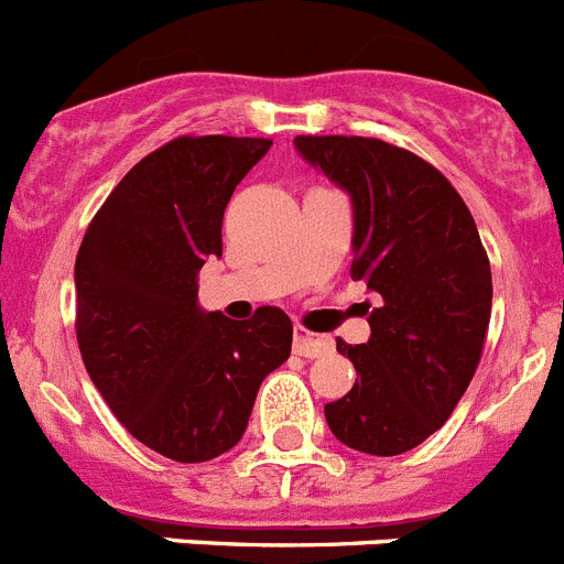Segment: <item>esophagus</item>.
Listing matches in <instances>:
<instances>
[{
	"label": "esophagus",
	"instance_id": "obj_1",
	"mask_svg": "<svg viewBox=\"0 0 564 564\" xmlns=\"http://www.w3.org/2000/svg\"><path fill=\"white\" fill-rule=\"evenodd\" d=\"M332 348V339L319 337V334H308L306 328L297 326L294 328V354H301V357L314 359L319 354H326Z\"/></svg>",
	"mask_w": 564,
	"mask_h": 564
}]
</instances>
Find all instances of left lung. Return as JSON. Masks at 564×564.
<instances>
[{"mask_svg": "<svg viewBox=\"0 0 564 564\" xmlns=\"http://www.w3.org/2000/svg\"><path fill=\"white\" fill-rule=\"evenodd\" d=\"M294 149L351 196V275L368 283L370 337L337 339L357 370L326 404L337 441L402 455L453 415L484 351L491 270L469 207L430 162L373 137H294Z\"/></svg>", "mask_w": 564, "mask_h": 564, "instance_id": "obj_1", "label": "left lung"}]
</instances>
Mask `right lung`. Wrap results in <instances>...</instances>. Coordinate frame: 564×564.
Masks as SVG:
<instances>
[{
	"label": "right lung",
	"mask_w": 564,
	"mask_h": 564,
	"mask_svg": "<svg viewBox=\"0 0 564 564\" xmlns=\"http://www.w3.org/2000/svg\"><path fill=\"white\" fill-rule=\"evenodd\" d=\"M258 137H180L109 194L75 261V332L111 413L182 464L241 441L258 388L292 351V319L263 306L230 319L199 306V270L221 258L232 191L270 151Z\"/></svg>",
	"instance_id": "1"
}]
</instances>
